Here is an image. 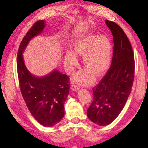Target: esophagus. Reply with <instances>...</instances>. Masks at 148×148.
I'll return each instance as SVG.
<instances>
[{
	"instance_id": "34e87169",
	"label": "esophagus",
	"mask_w": 148,
	"mask_h": 148,
	"mask_svg": "<svg viewBox=\"0 0 148 148\" xmlns=\"http://www.w3.org/2000/svg\"><path fill=\"white\" fill-rule=\"evenodd\" d=\"M71 89L73 91H74V92H77V91L79 90V88L77 85H76V84H72L71 86Z\"/></svg>"
}]
</instances>
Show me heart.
Here are the masks:
<instances>
[{"label":"heart","instance_id":"1","mask_svg":"<svg viewBox=\"0 0 148 148\" xmlns=\"http://www.w3.org/2000/svg\"><path fill=\"white\" fill-rule=\"evenodd\" d=\"M75 53L67 51L64 64L69 73L74 71L77 64V55L83 56L84 65L87 69L79 71L73 78L75 82L88 85L93 82L95 74L100 76L108 70L111 63V45L105 36L97 37L90 34L79 39L74 45Z\"/></svg>","mask_w":148,"mask_h":148}]
</instances>
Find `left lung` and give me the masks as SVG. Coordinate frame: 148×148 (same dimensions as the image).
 <instances>
[{
	"label": "left lung",
	"instance_id": "left-lung-1",
	"mask_svg": "<svg viewBox=\"0 0 148 148\" xmlns=\"http://www.w3.org/2000/svg\"><path fill=\"white\" fill-rule=\"evenodd\" d=\"M113 36L111 65L93 88V100L87 110L91 121L106 126L118 117L129 97L134 79V55L126 34L118 24L106 20Z\"/></svg>",
	"mask_w": 148,
	"mask_h": 148
}]
</instances>
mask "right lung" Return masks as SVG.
<instances>
[{"mask_svg": "<svg viewBox=\"0 0 148 148\" xmlns=\"http://www.w3.org/2000/svg\"><path fill=\"white\" fill-rule=\"evenodd\" d=\"M45 20L34 24L21 40L17 56V71L21 93L33 117L44 127H53L64 116V102L69 93V77L55 69L37 77L28 71L23 53L30 40L41 34Z\"/></svg>", "mask_w": 148, "mask_h": 148, "instance_id": "right-lung-1", "label": "right lung"}]
</instances>
